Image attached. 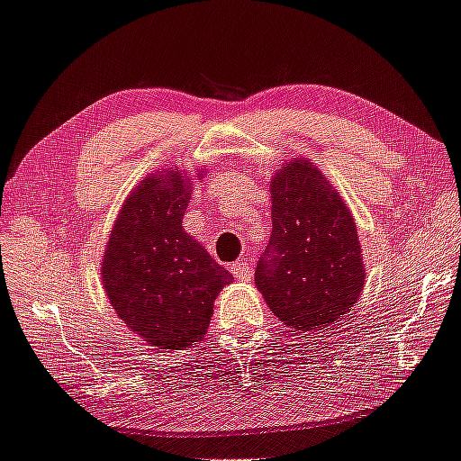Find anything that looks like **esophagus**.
<instances>
[{"instance_id":"34e87169","label":"esophagus","mask_w":461,"mask_h":461,"mask_svg":"<svg viewBox=\"0 0 461 461\" xmlns=\"http://www.w3.org/2000/svg\"><path fill=\"white\" fill-rule=\"evenodd\" d=\"M230 272L232 276L239 280V283H247V280H250V267L247 265V262H232L230 265Z\"/></svg>"}]
</instances>
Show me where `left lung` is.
Masks as SVG:
<instances>
[{"label": "left lung", "instance_id": "8db88e82", "mask_svg": "<svg viewBox=\"0 0 461 461\" xmlns=\"http://www.w3.org/2000/svg\"><path fill=\"white\" fill-rule=\"evenodd\" d=\"M270 194L272 232L255 270L257 286L293 330L330 326L356 304L366 283L352 212L304 158L278 168Z\"/></svg>", "mask_w": 461, "mask_h": 461}]
</instances>
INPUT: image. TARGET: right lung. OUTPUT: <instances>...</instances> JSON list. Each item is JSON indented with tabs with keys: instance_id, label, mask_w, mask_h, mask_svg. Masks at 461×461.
Wrapping results in <instances>:
<instances>
[{
	"instance_id": "obj_1",
	"label": "right lung",
	"mask_w": 461,
	"mask_h": 461,
	"mask_svg": "<svg viewBox=\"0 0 461 461\" xmlns=\"http://www.w3.org/2000/svg\"><path fill=\"white\" fill-rule=\"evenodd\" d=\"M191 189L176 167L143 178L121 206L103 255L111 306L158 350L203 340L214 300L232 283L230 272L183 229Z\"/></svg>"
}]
</instances>
